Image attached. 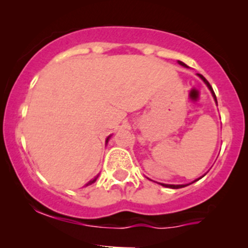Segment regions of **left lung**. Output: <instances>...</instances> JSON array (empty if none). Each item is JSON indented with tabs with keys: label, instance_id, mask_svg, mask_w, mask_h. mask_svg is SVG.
<instances>
[{
	"label": "left lung",
	"instance_id": "obj_1",
	"mask_svg": "<svg viewBox=\"0 0 248 248\" xmlns=\"http://www.w3.org/2000/svg\"><path fill=\"white\" fill-rule=\"evenodd\" d=\"M177 63H179L180 66H182V67H186V68H188V66H187L186 63H184V62H182V61H177ZM197 76H198L199 78H201V79L202 80V81L205 82V85H206V86H207V89H209V90H210V92H211L212 97H214V99H215V103L217 104V99H216V96H215V92H214V90H212L211 85L209 84V81H207V80L205 79V78L202 77V74H197ZM202 176H205V174L202 175ZM202 177H199V179H202ZM199 179L194 180V181H192L191 184H193V182L198 181ZM191 184H186V185H168V184H159V185H162V186H164V187H168V188H174V189H176V188H182V187H186V186H188V185H191Z\"/></svg>",
	"mask_w": 248,
	"mask_h": 248
}]
</instances>
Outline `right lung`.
Listing matches in <instances>:
<instances>
[{
  "label": "right lung",
  "instance_id": "obj_1",
  "mask_svg": "<svg viewBox=\"0 0 248 248\" xmlns=\"http://www.w3.org/2000/svg\"><path fill=\"white\" fill-rule=\"evenodd\" d=\"M110 138H111V136H109L108 137V138H107V140H106V144H108V141H109V139ZM98 176H99V174L98 175H97V176H94L93 177V179H92V180H90V181L89 182H87V184L86 185H85V186H89V185H92V184H93V182H96V180L97 179H98Z\"/></svg>",
  "mask_w": 248,
  "mask_h": 248
}]
</instances>
